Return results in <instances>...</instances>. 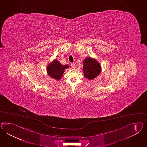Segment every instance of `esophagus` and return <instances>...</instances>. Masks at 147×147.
<instances>
[{
  "mask_svg": "<svg viewBox=\"0 0 147 147\" xmlns=\"http://www.w3.org/2000/svg\"><path fill=\"white\" fill-rule=\"evenodd\" d=\"M71 67L73 68H75L76 67V65L75 63H71Z\"/></svg>",
  "mask_w": 147,
  "mask_h": 147,
  "instance_id": "1",
  "label": "esophagus"
}]
</instances>
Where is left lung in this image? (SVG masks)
<instances>
[{"label":"left lung","instance_id":"obj_1","mask_svg":"<svg viewBox=\"0 0 147 147\" xmlns=\"http://www.w3.org/2000/svg\"><path fill=\"white\" fill-rule=\"evenodd\" d=\"M83 71L84 76L89 80L94 79L101 72V66L99 63L91 57H87L84 60Z\"/></svg>","mask_w":147,"mask_h":147}]
</instances>
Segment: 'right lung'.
<instances>
[{
    "label": "right lung",
    "instance_id": "add662e5",
    "mask_svg": "<svg viewBox=\"0 0 147 147\" xmlns=\"http://www.w3.org/2000/svg\"><path fill=\"white\" fill-rule=\"evenodd\" d=\"M69 67L67 65H61L57 60H53L47 66V73L51 78L59 80L62 78L65 69Z\"/></svg>",
    "mask_w": 147,
    "mask_h": 147
}]
</instances>
